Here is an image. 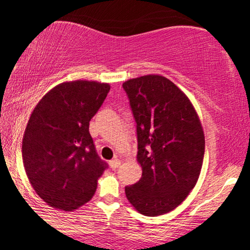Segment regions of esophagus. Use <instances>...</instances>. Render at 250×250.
<instances>
[{
	"label": "esophagus",
	"instance_id": "esophagus-1",
	"mask_svg": "<svg viewBox=\"0 0 250 250\" xmlns=\"http://www.w3.org/2000/svg\"><path fill=\"white\" fill-rule=\"evenodd\" d=\"M121 164H122V160L121 159L115 158L114 160H111V162H110V166H111V168L116 169V168H118L119 166H121Z\"/></svg>",
	"mask_w": 250,
	"mask_h": 250
}]
</instances>
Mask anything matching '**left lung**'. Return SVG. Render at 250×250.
Here are the masks:
<instances>
[{"label": "left lung", "instance_id": "left-lung-1", "mask_svg": "<svg viewBox=\"0 0 250 250\" xmlns=\"http://www.w3.org/2000/svg\"><path fill=\"white\" fill-rule=\"evenodd\" d=\"M138 133L139 182L125 188L139 213L158 216L182 204L199 179L205 135L190 99L160 75H146L123 83Z\"/></svg>", "mask_w": 250, "mask_h": 250}]
</instances>
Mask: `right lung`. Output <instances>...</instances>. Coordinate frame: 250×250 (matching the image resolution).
I'll use <instances>...</instances> for the list:
<instances>
[{"mask_svg":"<svg viewBox=\"0 0 250 250\" xmlns=\"http://www.w3.org/2000/svg\"><path fill=\"white\" fill-rule=\"evenodd\" d=\"M109 90L100 82H63L30 114L22 138L23 167L36 193L56 209L73 211L88 203L107 168L88 126Z\"/></svg>","mask_w":250,"mask_h":250,"instance_id":"right-lung-1","label":"right lung"}]
</instances>
